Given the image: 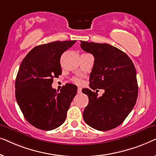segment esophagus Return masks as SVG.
<instances>
[{"label": "esophagus", "mask_w": 156, "mask_h": 156, "mask_svg": "<svg viewBox=\"0 0 156 156\" xmlns=\"http://www.w3.org/2000/svg\"><path fill=\"white\" fill-rule=\"evenodd\" d=\"M77 93H78V94H81V93H82V89H81L80 87H78Z\"/></svg>", "instance_id": "1"}]
</instances>
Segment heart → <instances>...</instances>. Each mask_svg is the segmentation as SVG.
<instances>
[{"label":"heart","instance_id":"b5f03b06","mask_svg":"<svg viewBox=\"0 0 156 156\" xmlns=\"http://www.w3.org/2000/svg\"><path fill=\"white\" fill-rule=\"evenodd\" d=\"M72 82L76 84H82L83 83V81L82 79L78 78V77H74L72 79Z\"/></svg>","mask_w":156,"mask_h":156}]
</instances>
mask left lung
I'll list each match as a JSON object with an SVG mask.
<instances>
[{
    "instance_id": "8db88e82",
    "label": "left lung",
    "mask_w": 156,
    "mask_h": 156,
    "mask_svg": "<svg viewBox=\"0 0 156 156\" xmlns=\"http://www.w3.org/2000/svg\"><path fill=\"white\" fill-rule=\"evenodd\" d=\"M85 52L94 57L89 87L82 92L89 104L83 112L87 124L98 131H108L123 123L138 97L136 72L133 62L123 51L106 43L80 41ZM103 88L101 97L92 90Z\"/></svg>"
}]
</instances>
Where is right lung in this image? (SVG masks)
<instances>
[{
  "label": "right lung",
  "mask_w": 156,
  "mask_h": 156,
  "mask_svg": "<svg viewBox=\"0 0 156 156\" xmlns=\"http://www.w3.org/2000/svg\"><path fill=\"white\" fill-rule=\"evenodd\" d=\"M76 42L56 41L36 46L21 62L16 80V97L25 119L37 129H57L65 122L72 99L74 84H66L58 93L53 79L62 74L60 57Z\"/></svg>",
  "instance_id": "obj_1"
}]
</instances>
